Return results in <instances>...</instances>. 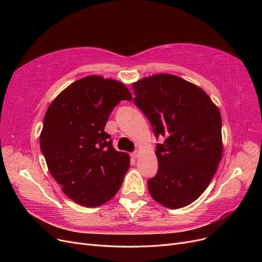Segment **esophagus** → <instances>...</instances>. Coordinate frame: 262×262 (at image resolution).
<instances>
[{
	"label": "esophagus",
	"instance_id": "obj_1",
	"mask_svg": "<svg viewBox=\"0 0 262 262\" xmlns=\"http://www.w3.org/2000/svg\"><path fill=\"white\" fill-rule=\"evenodd\" d=\"M130 156H132V158H133V159H137V158H138V156H139L138 151H134V152H133Z\"/></svg>",
	"mask_w": 262,
	"mask_h": 262
}]
</instances>
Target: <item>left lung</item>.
<instances>
[{"mask_svg":"<svg viewBox=\"0 0 262 262\" xmlns=\"http://www.w3.org/2000/svg\"><path fill=\"white\" fill-rule=\"evenodd\" d=\"M134 103L149 120L158 172L151 197L170 209L190 205L206 190L222 158V120L206 92L177 76L159 74L133 85Z\"/></svg>","mask_w":262,"mask_h":262,"instance_id":"obj_1","label":"left lung"}]
</instances>
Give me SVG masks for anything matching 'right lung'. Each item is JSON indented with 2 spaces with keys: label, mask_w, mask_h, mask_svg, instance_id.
Instances as JSON below:
<instances>
[{
  "label": "right lung",
  "mask_w": 262,
  "mask_h": 262,
  "mask_svg": "<svg viewBox=\"0 0 262 262\" xmlns=\"http://www.w3.org/2000/svg\"><path fill=\"white\" fill-rule=\"evenodd\" d=\"M132 95L122 82L88 76L73 82L47 110L40 148L53 179L76 204L98 207L119 191L129 157L104 132L110 114Z\"/></svg>",
  "instance_id": "right-lung-1"
}]
</instances>
